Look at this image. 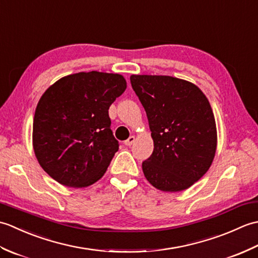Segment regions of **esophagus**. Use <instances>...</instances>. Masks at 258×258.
Instances as JSON below:
<instances>
[{
    "mask_svg": "<svg viewBox=\"0 0 258 258\" xmlns=\"http://www.w3.org/2000/svg\"><path fill=\"white\" fill-rule=\"evenodd\" d=\"M134 142H135V138H134V136H130V138L124 142V144H125L126 146H131V145H132V144L134 143Z\"/></svg>",
    "mask_w": 258,
    "mask_h": 258,
    "instance_id": "1",
    "label": "esophagus"
}]
</instances>
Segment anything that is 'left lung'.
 I'll use <instances>...</instances> for the list:
<instances>
[{"instance_id":"obj_1","label":"left lung","mask_w":258,"mask_h":258,"mask_svg":"<svg viewBox=\"0 0 258 258\" xmlns=\"http://www.w3.org/2000/svg\"><path fill=\"white\" fill-rule=\"evenodd\" d=\"M143 105L154 151L142 168L146 179L163 191H180L211 167L217 146L211 104L188 81L166 75H131Z\"/></svg>"}]
</instances>
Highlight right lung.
Returning a JSON list of instances; mask_svg holds the SVG:
<instances>
[{
    "mask_svg": "<svg viewBox=\"0 0 258 258\" xmlns=\"http://www.w3.org/2000/svg\"><path fill=\"white\" fill-rule=\"evenodd\" d=\"M125 90L124 76L92 71L64 76L44 92L33 119V149L53 179L82 188L103 176L118 151L108 108Z\"/></svg>",
    "mask_w": 258,
    "mask_h": 258,
    "instance_id": "add662e5",
    "label": "right lung"
}]
</instances>
